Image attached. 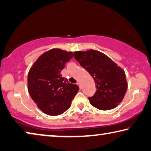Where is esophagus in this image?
I'll list each match as a JSON object with an SVG mask.
<instances>
[{
	"label": "esophagus",
	"instance_id": "esophagus-1",
	"mask_svg": "<svg viewBox=\"0 0 151 151\" xmlns=\"http://www.w3.org/2000/svg\"><path fill=\"white\" fill-rule=\"evenodd\" d=\"M77 85H78V86H79V87H80V88L81 89V86H80V83H79V82H78V83H77Z\"/></svg>",
	"mask_w": 151,
	"mask_h": 151
}]
</instances>
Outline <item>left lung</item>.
<instances>
[{"mask_svg":"<svg viewBox=\"0 0 151 151\" xmlns=\"http://www.w3.org/2000/svg\"><path fill=\"white\" fill-rule=\"evenodd\" d=\"M74 58L92 76L96 91L88 97L91 104L99 110L114 108L124 98L127 90L124 71L110 58L100 51H76Z\"/></svg>","mask_w":151,"mask_h":151,"instance_id":"8db88e82","label":"left lung"}]
</instances>
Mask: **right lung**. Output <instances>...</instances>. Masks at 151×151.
Returning <instances> with one entry per match:
<instances>
[{
  "label": "right lung",
  "mask_w": 151,
  "mask_h": 151,
  "mask_svg": "<svg viewBox=\"0 0 151 151\" xmlns=\"http://www.w3.org/2000/svg\"><path fill=\"white\" fill-rule=\"evenodd\" d=\"M73 57L70 51L52 49L42 54L29 71V94L46 114L57 116L65 112L78 92V86L61 75L65 63Z\"/></svg>",
  "instance_id": "1"
}]
</instances>
